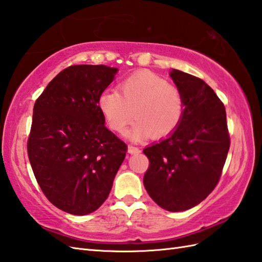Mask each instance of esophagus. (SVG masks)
<instances>
[{"mask_svg": "<svg viewBox=\"0 0 262 262\" xmlns=\"http://www.w3.org/2000/svg\"><path fill=\"white\" fill-rule=\"evenodd\" d=\"M128 153L132 154V155L133 154H138V153H141V149L136 147V146L130 145V146H128Z\"/></svg>", "mask_w": 262, "mask_h": 262, "instance_id": "34e87169", "label": "esophagus"}]
</instances>
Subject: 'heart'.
I'll list each match as a JSON object with an SVG mask.
<instances>
[{"label": "heart", "mask_w": 262, "mask_h": 262, "mask_svg": "<svg viewBox=\"0 0 262 262\" xmlns=\"http://www.w3.org/2000/svg\"><path fill=\"white\" fill-rule=\"evenodd\" d=\"M98 107L108 126L118 134H125L135 117L137 121L129 133L134 141L150 134L155 138L169 135L180 126L185 113L181 90L150 71L135 72L125 78L118 84V91H102Z\"/></svg>", "instance_id": "obj_1"}]
</instances>
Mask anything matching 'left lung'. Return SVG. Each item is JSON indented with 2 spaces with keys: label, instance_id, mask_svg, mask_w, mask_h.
Instances as JSON below:
<instances>
[{
  "label": "left lung",
  "instance_id": "1",
  "mask_svg": "<svg viewBox=\"0 0 262 262\" xmlns=\"http://www.w3.org/2000/svg\"><path fill=\"white\" fill-rule=\"evenodd\" d=\"M185 101L184 117L165 139L146 147L149 166L144 186L164 210L185 211L214 190L230 147L223 102L202 79L173 69L169 74Z\"/></svg>",
  "mask_w": 262,
  "mask_h": 262
}]
</instances>
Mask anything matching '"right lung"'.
<instances>
[{"instance_id": "obj_1", "label": "right lung", "mask_w": 262, "mask_h": 262, "mask_svg": "<svg viewBox=\"0 0 262 262\" xmlns=\"http://www.w3.org/2000/svg\"><path fill=\"white\" fill-rule=\"evenodd\" d=\"M117 71L103 64L70 66L34 103L29 161L47 199L67 213L98 209L125 160L127 145L105 126L98 107Z\"/></svg>"}]
</instances>
